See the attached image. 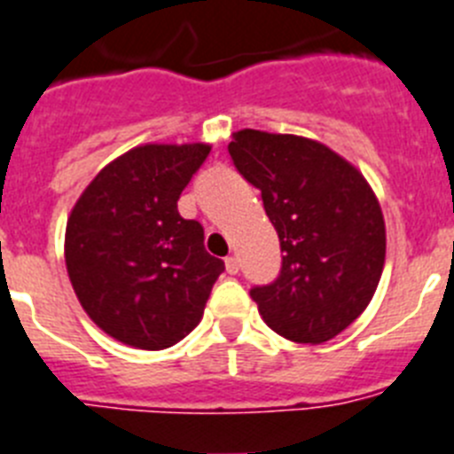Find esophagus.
<instances>
[{
    "mask_svg": "<svg viewBox=\"0 0 454 454\" xmlns=\"http://www.w3.org/2000/svg\"><path fill=\"white\" fill-rule=\"evenodd\" d=\"M224 269H227V273L230 275H236L239 270H241V264H239V259L236 257H227L224 259Z\"/></svg>",
    "mask_w": 454,
    "mask_h": 454,
    "instance_id": "1",
    "label": "esophagus"
}]
</instances>
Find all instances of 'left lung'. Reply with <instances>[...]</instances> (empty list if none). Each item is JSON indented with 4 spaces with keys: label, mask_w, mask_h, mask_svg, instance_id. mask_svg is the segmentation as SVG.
<instances>
[{
    "label": "left lung",
    "mask_w": 454,
    "mask_h": 454,
    "mask_svg": "<svg viewBox=\"0 0 454 454\" xmlns=\"http://www.w3.org/2000/svg\"><path fill=\"white\" fill-rule=\"evenodd\" d=\"M230 156L262 192L280 239L273 282L253 286L259 315L278 335L321 344L367 308L386 262V224L365 176L315 139L239 130Z\"/></svg>",
    "instance_id": "left-lung-1"
}]
</instances>
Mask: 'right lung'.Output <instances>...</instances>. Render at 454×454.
<instances>
[{
	"instance_id": "1",
	"label": "right lung",
	"mask_w": 454,
	"mask_h": 454,
	"mask_svg": "<svg viewBox=\"0 0 454 454\" xmlns=\"http://www.w3.org/2000/svg\"><path fill=\"white\" fill-rule=\"evenodd\" d=\"M208 145H146L96 174L66 224V269L98 328L137 348H168L200 324L224 262L176 201Z\"/></svg>"
}]
</instances>
